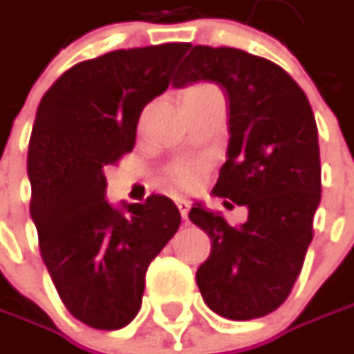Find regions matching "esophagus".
I'll use <instances>...</instances> for the list:
<instances>
[{
  "mask_svg": "<svg viewBox=\"0 0 354 354\" xmlns=\"http://www.w3.org/2000/svg\"><path fill=\"white\" fill-rule=\"evenodd\" d=\"M175 203H177V207H179V214L183 219H187V214H189V207H191V201L189 199H185V197H175Z\"/></svg>",
  "mask_w": 354,
  "mask_h": 354,
  "instance_id": "obj_1",
  "label": "esophagus"
}]
</instances>
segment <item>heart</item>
I'll return each instance as SVG.
<instances>
[{"label": "heart", "mask_w": 354, "mask_h": 354, "mask_svg": "<svg viewBox=\"0 0 354 354\" xmlns=\"http://www.w3.org/2000/svg\"><path fill=\"white\" fill-rule=\"evenodd\" d=\"M212 84H195L185 92V96H197V94H205V92H214ZM173 181L183 187V189H193L199 185L201 177H203V163L199 161H187V163H179L177 167H173L171 171Z\"/></svg>", "instance_id": "b5f03b06"}]
</instances>
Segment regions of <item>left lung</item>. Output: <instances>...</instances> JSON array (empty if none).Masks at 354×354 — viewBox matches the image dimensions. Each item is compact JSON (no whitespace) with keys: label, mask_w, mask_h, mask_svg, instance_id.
I'll use <instances>...</instances> for the list:
<instances>
[{"label":"left lung","mask_w":354,"mask_h":354,"mask_svg":"<svg viewBox=\"0 0 354 354\" xmlns=\"http://www.w3.org/2000/svg\"><path fill=\"white\" fill-rule=\"evenodd\" d=\"M209 80L227 96L230 145L214 195L245 205L230 225L201 203L189 219L212 240L197 268L205 304L223 318L274 313L290 294L313 241L320 203V151L310 102L278 64L238 48L195 46L177 68L175 88Z\"/></svg>","instance_id":"1"}]
</instances>
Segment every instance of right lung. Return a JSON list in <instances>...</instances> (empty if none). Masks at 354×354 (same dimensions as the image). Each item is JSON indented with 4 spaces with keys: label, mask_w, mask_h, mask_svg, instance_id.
I'll return each instance as SVG.
<instances>
[{
    "label": "right lung",
    "mask_w": 354,
    "mask_h": 354,
    "mask_svg": "<svg viewBox=\"0 0 354 354\" xmlns=\"http://www.w3.org/2000/svg\"><path fill=\"white\" fill-rule=\"evenodd\" d=\"M191 44L114 50L66 70L36 113L28 177L39 254L68 313L100 330L140 308L151 260L181 223L165 195L114 209L106 165L133 151L142 109L169 86Z\"/></svg>",
    "instance_id": "add662e5"
}]
</instances>
